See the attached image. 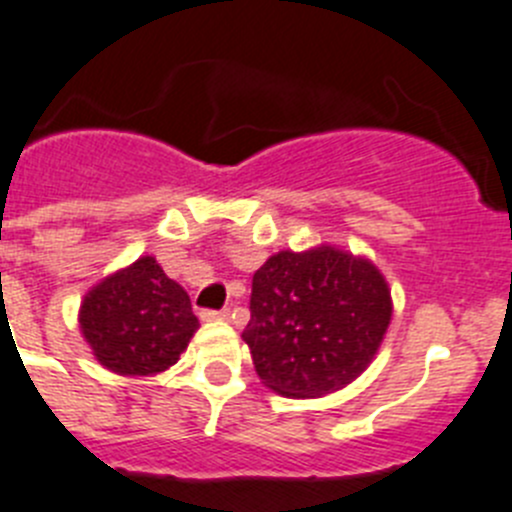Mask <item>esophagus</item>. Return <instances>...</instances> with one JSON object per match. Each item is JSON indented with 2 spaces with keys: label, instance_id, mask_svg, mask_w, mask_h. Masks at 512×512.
<instances>
[{
  "label": "esophagus",
  "instance_id": "1",
  "mask_svg": "<svg viewBox=\"0 0 512 512\" xmlns=\"http://www.w3.org/2000/svg\"><path fill=\"white\" fill-rule=\"evenodd\" d=\"M199 318H202V321H227L229 318V310L224 308V310H202V313H199Z\"/></svg>",
  "mask_w": 512,
  "mask_h": 512
}]
</instances>
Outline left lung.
<instances>
[{"instance_id":"obj_1","label":"left lung","mask_w":512,"mask_h":512,"mask_svg":"<svg viewBox=\"0 0 512 512\" xmlns=\"http://www.w3.org/2000/svg\"><path fill=\"white\" fill-rule=\"evenodd\" d=\"M242 341L267 389L313 399L346 389L379 353L394 303L379 267L336 245L280 250L252 278Z\"/></svg>"}]
</instances>
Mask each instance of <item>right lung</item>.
Wrapping results in <instances>:
<instances>
[{
  "label": "right lung",
  "mask_w": 512,
  "mask_h": 512,
  "mask_svg": "<svg viewBox=\"0 0 512 512\" xmlns=\"http://www.w3.org/2000/svg\"><path fill=\"white\" fill-rule=\"evenodd\" d=\"M78 323L95 361L118 376L171 369L199 328L186 290L154 255L95 283L80 303Z\"/></svg>",
  "instance_id": "1"
}]
</instances>
